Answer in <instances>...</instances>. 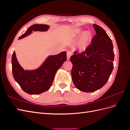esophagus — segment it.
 <instances>
[{
	"instance_id": "esophagus-1",
	"label": "esophagus",
	"mask_w": 130,
	"mask_h": 130,
	"mask_svg": "<svg viewBox=\"0 0 130 130\" xmlns=\"http://www.w3.org/2000/svg\"><path fill=\"white\" fill-rule=\"evenodd\" d=\"M72 52L71 50H69L67 52V60H69V59L70 58V56H72Z\"/></svg>"
}]
</instances>
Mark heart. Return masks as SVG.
Listing matches in <instances>:
<instances>
[{
  "mask_svg": "<svg viewBox=\"0 0 130 130\" xmlns=\"http://www.w3.org/2000/svg\"><path fill=\"white\" fill-rule=\"evenodd\" d=\"M82 32V31L81 29H76L74 31V35L75 36H78V35H80ZM91 37H92L91 34H90L89 32H87L84 34V35H82L79 43H78V48L81 50H84L87 48V46L89 44V42H90V40H91Z\"/></svg>",
  "mask_w": 130,
  "mask_h": 130,
  "instance_id": "heart-1",
  "label": "heart"
}]
</instances>
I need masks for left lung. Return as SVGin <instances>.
I'll return each instance as SVG.
<instances>
[{"label":"left lung","mask_w":130,"mask_h":130,"mask_svg":"<svg viewBox=\"0 0 130 130\" xmlns=\"http://www.w3.org/2000/svg\"><path fill=\"white\" fill-rule=\"evenodd\" d=\"M96 35L84 52L74 51L70 58L72 76L75 87L81 91L93 92L106 84L113 69L115 54L112 40L100 26L93 24Z\"/></svg>","instance_id":"obj_1"}]
</instances>
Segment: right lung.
I'll use <instances>...</instances> for the list:
<instances>
[{
	"mask_svg": "<svg viewBox=\"0 0 130 130\" xmlns=\"http://www.w3.org/2000/svg\"><path fill=\"white\" fill-rule=\"evenodd\" d=\"M49 26L34 24L19 37L21 39L32 31H46ZM18 39V40H19ZM67 60V53L63 52L56 55L50 56L38 69L24 70L18 63L14 52L12 56V70L15 81L24 91L29 94H38L48 90L52 86L57 70Z\"/></svg>",
	"mask_w": 130,
	"mask_h": 130,
	"instance_id": "obj_1",
	"label": "right lung"
}]
</instances>
